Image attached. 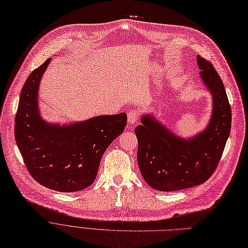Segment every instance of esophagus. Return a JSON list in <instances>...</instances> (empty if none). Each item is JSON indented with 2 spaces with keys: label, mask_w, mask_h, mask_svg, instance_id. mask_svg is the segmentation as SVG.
I'll return each mask as SVG.
<instances>
[{
  "label": "esophagus",
  "mask_w": 248,
  "mask_h": 248,
  "mask_svg": "<svg viewBox=\"0 0 248 248\" xmlns=\"http://www.w3.org/2000/svg\"><path fill=\"white\" fill-rule=\"evenodd\" d=\"M139 111L137 110H132L128 113V122L130 124H134L138 119H139Z\"/></svg>",
  "instance_id": "34e87169"
}]
</instances>
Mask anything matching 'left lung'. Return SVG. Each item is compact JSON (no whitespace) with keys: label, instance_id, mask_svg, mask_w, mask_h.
<instances>
[{"label":"left lung","instance_id":"obj_1","mask_svg":"<svg viewBox=\"0 0 248 248\" xmlns=\"http://www.w3.org/2000/svg\"><path fill=\"white\" fill-rule=\"evenodd\" d=\"M200 75L213 96V113L206 130L181 139L153 117L144 116L135 128L137 162L145 182L162 192L204 184L214 173L231 129V107L223 81L209 61L197 56Z\"/></svg>","mask_w":248,"mask_h":248}]
</instances>
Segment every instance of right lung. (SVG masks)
<instances>
[{
    "mask_svg": "<svg viewBox=\"0 0 248 248\" xmlns=\"http://www.w3.org/2000/svg\"><path fill=\"white\" fill-rule=\"evenodd\" d=\"M50 58L35 68L22 88L15 138L32 178L51 190L81 191L95 181L103 153L123 133L126 113L98 116L69 126L45 123L38 113L41 77Z\"/></svg>",
    "mask_w": 248,
    "mask_h": 248,
    "instance_id": "1",
    "label": "right lung"
}]
</instances>
